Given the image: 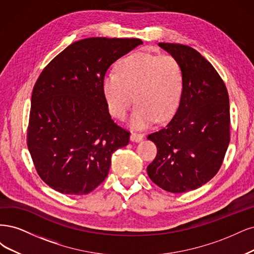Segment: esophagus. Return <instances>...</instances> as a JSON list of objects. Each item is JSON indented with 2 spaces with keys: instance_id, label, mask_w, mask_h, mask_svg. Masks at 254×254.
<instances>
[{
  "instance_id": "esophagus-1",
  "label": "esophagus",
  "mask_w": 254,
  "mask_h": 254,
  "mask_svg": "<svg viewBox=\"0 0 254 254\" xmlns=\"http://www.w3.org/2000/svg\"><path fill=\"white\" fill-rule=\"evenodd\" d=\"M142 138H143L142 134L135 133V132L130 134V137H129L130 141H133V142H139L140 140H142Z\"/></svg>"
}]
</instances>
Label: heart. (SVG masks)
<instances>
[{
  "label": "heart",
  "mask_w": 254,
  "mask_h": 254,
  "mask_svg": "<svg viewBox=\"0 0 254 254\" xmlns=\"http://www.w3.org/2000/svg\"><path fill=\"white\" fill-rule=\"evenodd\" d=\"M181 64L171 55L133 53L116 65V73L102 80V89L112 115L125 119L135 101L130 126L143 128L155 120L174 115L183 93Z\"/></svg>",
  "instance_id": "b5f03b06"
}]
</instances>
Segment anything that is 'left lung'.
<instances>
[{
  "instance_id": "1",
  "label": "left lung",
  "mask_w": 254,
  "mask_h": 254,
  "mask_svg": "<svg viewBox=\"0 0 254 254\" xmlns=\"http://www.w3.org/2000/svg\"><path fill=\"white\" fill-rule=\"evenodd\" d=\"M175 57L184 77L174 117L148 139L157 155L148 166L151 181L172 193L197 189L213 178L230 142V105L227 87L212 64L194 48L158 43Z\"/></svg>"
}]
</instances>
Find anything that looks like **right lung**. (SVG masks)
I'll return each mask as SVG.
<instances>
[{"instance_id": "obj_1", "label": "right lung", "mask_w": 254, "mask_h": 254, "mask_svg": "<svg viewBox=\"0 0 254 254\" xmlns=\"http://www.w3.org/2000/svg\"><path fill=\"white\" fill-rule=\"evenodd\" d=\"M140 44V39H83L41 72L31 95L27 146L52 189L92 192L108 176L112 154L128 143L129 132L110 115L102 80L114 62Z\"/></svg>"}]
</instances>
